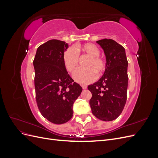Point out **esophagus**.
<instances>
[{"instance_id": "obj_1", "label": "esophagus", "mask_w": 158, "mask_h": 158, "mask_svg": "<svg viewBox=\"0 0 158 158\" xmlns=\"http://www.w3.org/2000/svg\"><path fill=\"white\" fill-rule=\"evenodd\" d=\"M82 88L84 89H85L87 88V85H82Z\"/></svg>"}]
</instances>
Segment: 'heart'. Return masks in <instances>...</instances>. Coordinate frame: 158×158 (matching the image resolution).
Wrapping results in <instances>:
<instances>
[{
  "instance_id": "obj_1",
  "label": "heart",
  "mask_w": 158,
  "mask_h": 158,
  "mask_svg": "<svg viewBox=\"0 0 158 158\" xmlns=\"http://www.w3.org/2000/svg\"><path fill=\"white\" fill-rule=\"evenodd\" d=\"M77 49L90 56V58L85 64L86 67L78 69L75 72L74 78L78 83L88 84L95 79V73L98 76L103 73L106 68V62L99 56V49L92 44L80 45ZM78 53L74 48L70 47L66 50L63 56V62L66 70L73 73L78 66Z\"/></svg>"
}]
</instances>
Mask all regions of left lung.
<instances>
[{"label":"left lung","mask_w":158,"mask_h":158,"mask_svg":"<svg viewBox=\"0 0 158 158\" xmlns=\"http://www.w3.org/2000/svg\"><path fill=\"white\" fill-rule=\"evenodd\" d=\"M103 50L106 68L98 82L89 85V106L94 115L103 121L116 119L125 106L128 88V61L125 49L113 40L96 41Z\"/></svg>","instance_id":"8db88e82"}]
</instances>
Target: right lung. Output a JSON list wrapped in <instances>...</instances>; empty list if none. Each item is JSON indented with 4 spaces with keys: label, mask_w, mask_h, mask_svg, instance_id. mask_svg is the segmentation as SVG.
Listing matches in <instances>:
<instances>
[{
    "label": "right lung",
    "mask_w": 158,
    "mask_h": 158,
    "mask_svg": "<svg viewBox=\"0 0 158 158\" xmlns=\"http://www.w3.org/2000/svg\"><path fill=\"white\" fill-rule=\"evenodd\" d=\"M68 48L64 41L49 40L38 47L33 62L38 108L46 119L56 125L72 118L73 104L82 92L64 64L63 56Z\"/></svg>",
    "instance_id": "add662e5"
}]
</instances>
